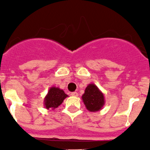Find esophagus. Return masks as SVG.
<instances>
[{"instance_id": "34e87169", "label": "esophagus", "mask_w": 150, "mask_h": 150, "mask_svg": "<svg viewBox=\"0 0 150 150\" xmlns=\"http://www.w3.org/2000/svg\"><path fill=\"white\" fill-rule=\"evenodd\" d=\"M72 96H74V97H77L78 96V93L77 92H76V91H74V92H71V94Z\"/></svg>"}]
</instances>
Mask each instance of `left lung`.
<instances>
[{
	"mask_svg": "<svg viewBox=\"0 0 150 150\" xmlns=\"http://www.w3.org/2000/svg\"><path fill=\"white\" fill-rule=\"evenodd\" d=\"M82 99L86 109L90 112H98L105 104L104 94L95 84L90 83L85 89Z\"/></svg>",
	"mask_w": 150,
	"mask_h": 150,
	"instance_id": "8db88e82",
	"label": "left lung"
}]
</instances>
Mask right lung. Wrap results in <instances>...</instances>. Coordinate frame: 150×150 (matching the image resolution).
Here are the masks:
<instances>
[{"mask_svg": "<svg viewBox=\"0 0 150 150\" xmlns=\"http://www.w3.org/2000/svg\"><path fill=\"white\" fill-rule=\"evenodd\" d=\"M67 97H68V95H66L62 89L58 87H51L44 98V107L46 109L53 110L62 104V102Z\"/></svg>", "mask_w": 150, "mask_h": 150, "instance_id": "obj_1", "label": "right lung"}]
</instances>
